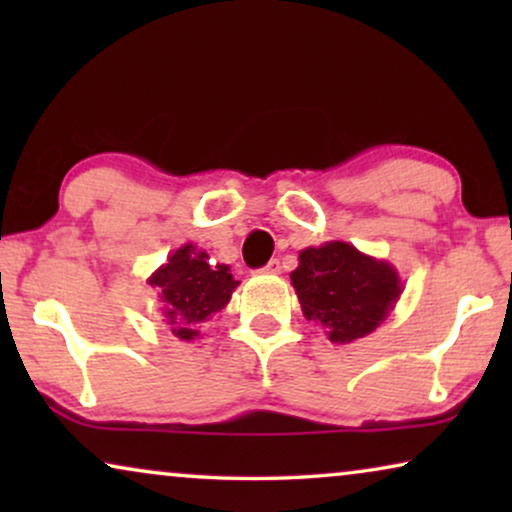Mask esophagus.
Masks as SVG:
<instances>
[{"instance_id":"esophagus-1","label":"esophagus","mask_w":512,"mask_h":512,"mask_svg":"<svg viewBox=\"0 0 512 512\" xmlns=\"http://www.w3.org/2000/svg\"><path fill=\"white\" fill-rule=\"evenodd\" d=\"M261 272H265V275H279V272H282V265H279L277 258H272V261L265 265Z\"/></svg>"}]
</instances>
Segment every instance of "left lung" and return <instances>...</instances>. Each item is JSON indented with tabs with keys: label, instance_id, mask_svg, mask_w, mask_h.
Returning <instances> with one entry per match:
<instances>
[{
	"label": "left lung",
	"instance_id": "obj_1",
	"mask_svg": "<svg viewBox=\"0 0 512 512\" xmlns=\"http://www.w3.org/2000/svg\"><path fill=\"white\" fill-rule=\"evenodd\" d=\"M291 284L303 317L324 328L335 345L373 333L403 293L394 265L342 240L300 251Z\"/></svg>",
	"mask_w": 512,
	"mask_h": 512
}]
</instances>
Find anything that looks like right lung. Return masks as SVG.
Instances as JSON below:
<instances>
[{
  "label": "right lung",
  "mask_w": 512,
  "mask_h": 512,
  "mask_svg": "<svg viewBox=\"0 0 512 512\" xmlns=\"http://www.w3.org/2000/svg\"><path fill=\"white\" fill-rule=\"evenodd\" d=\"M158 291L160 314L174 338L193 342L200 326L230 303L240 282L230 275V265L212 263L207 251L186 242L146 279Z\"/></svg>",
  "instance_id": "1"
}]
</instances>
